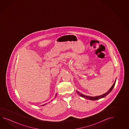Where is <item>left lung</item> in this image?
Listing matches in <instances>:
<instances>
[{"mask_svg":"<svg viewBox=\"0 0 129 129\" xmlns=\"http://www.w3.org/2000/svg\"><path fill=\"white\" fill-rule=\"evenodd\" d=\"M116 81V79L115 80V82H114V83L113 84L112 86L111 87V88H110L109 90L107 92H106V93H105L104 94H102L101 95L94 96V97H93V96H87V95H85L83 94L82 93H80L77 90L76 91H77V93H78V94H79L80 96L82 97L85 98V99H87V100H92V101H96V100H98L101 99V98H104L105 97H106V96H107V94H108L111 92V91L112 90V89L113 88V87H114V86H115Z\"/></svg>","mask_w":129,"mask_h":129,"instance_id":"left-lung-1","label":"left lung"}]
</instances>
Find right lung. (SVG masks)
Here are the masks:
<instances>
[{"label":"right lung","mask_w":129,"mask_h":129,"mask_svg":"<svg viewBox=\"0 0 129 129\" xmlns=\"http://www.w3.org/2000/svg\"><path fill=\"white\" fill-rule=\"evenodd\" d=\"M57 95V94H56V95ZM46 104H47V103H46V104H45L43 105H42V106H45V105Z\"/></svg>","instance_id":"add662e5"}]
</instances>
